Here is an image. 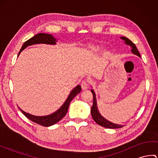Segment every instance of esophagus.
I'll return each instance as SVG.
<instances>
[{
  "label": "esophagus",
  "mask_w": 158,
  "mask_h": 158,
  "mask_svg": "<svg viewBox=\"0 0 158 158\" xmlns=\"http://www.w3.org/2000/svg\"><path fill=\"white\" fill-rule=\"evenodd\" d=\"M81 88H82L83 90H85V89H88V82H87V81H83L81 83Z\"/></svg>",
  "instance_id": "34e87169"
}]
</instances>
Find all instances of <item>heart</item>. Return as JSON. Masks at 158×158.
<instances>
[{
  "label": "heart",
  "instance_id": "heart-1",
  "mask_svg": "<svg viewBox=\"0 0 158 158\" xmlns=\"http://www.w3.org/2000/svg\"><path fill=\"white\" fill-rule=\"evenodd\" d=\"M101 48L98 45H91L89 48V51L90 53H94V52H99Z\"/></svg>",
  "mask_w": 158,
  "mask_h": 158
}]
</instances>
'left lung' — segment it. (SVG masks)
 I'll use <instances>...</instances> for the list:
<instances>
[{
  "mask_svg": "<svg viewBox=\"0 0 158 158\" xmlns=\"http://www.w3.org/2000/svg\"><path fill=\"white\" fill-rule=\"evenodd\" d=\"M120 38L122 39L123 41H124V43H125L127 45H129L131 47V48H132L131 52H132V53L138 56L140 58V53L139 52L138 49H137L135 43H133L130 39H128L127 37H125V36H121ZM91 92L93 94V105L91 108V114L93 119L95 121L96 123L102 127H106V128H120V127H123L122 125H119V124H116L109 122V121L106 119L105 117L101 115V114L99 113V110L98 109V106H97L96 94L94 91V89H91Z\"/></svg>",
  "mask_w": 158,
  "mask_h": 158,
  "instance_id": "1",
  "label": "left lung"
}]
</instances>
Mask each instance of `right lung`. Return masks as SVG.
Listing matches in <instances>:
<instances>
[{"mask_svg": "<svg viewBox=\"0 0 158 158\" xmlns=\"http://www.w3.org/2000/svg\"><path fill=\"white\" fill-rule=\"evenodd\" d=\"M58 41L56 38H54L52 35L46 34V33H39V34L32 36V38L30 39L28 41H26L23 43L21 49L18 53V57L19 56L23 49H26L28 46L35 45V44H48V45H56V42ZM81 91V87L79 85H77L75 88L72 89V91L69 94V96L67 97L65 102H64L61 107L52 114H49L48 115L45 116H36L31 115V114L23 111V110L19 108L20 110L28 119L31 120L32 122L36 123H38L39 125L43 126L49 127L52 125H54L55 123H58L60 120H61L66 115L67 110L69 109V106L70 102L72 100L75 98L77 94Z\"/></svg>", "mask_w": 158, "mask_h": 158, "instance_id": "add662e5", "label": "right lung"}]
</instances>
